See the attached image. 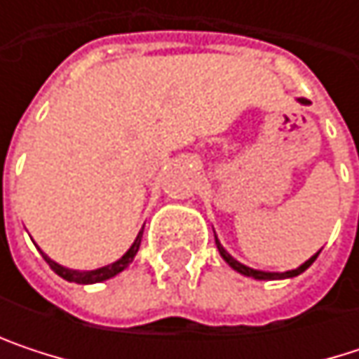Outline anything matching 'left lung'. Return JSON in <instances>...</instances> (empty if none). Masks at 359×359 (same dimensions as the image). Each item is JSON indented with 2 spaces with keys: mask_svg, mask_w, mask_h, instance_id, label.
Here are the masks:
<instances>
[{
  "mask_svg": "<svg viewBox=\"0 0 359 359\" xmlns=\"http://www.w3.org/2000/svg\"><path fill=\"white\" fill-rule=\"evenodd\" d=\"M299 104H308V100H299ZM216 248H218V251H220V255L224 257V262L231 266V268H235L237 272H241V274H245V276H251V278H257V280H276V278H291V276H297V274H302L304 270H308L312 264H314V259L318 257V253L316 255H312L308 262H304L299 268H295V270H287V272H262V270H253V268H250V266H243L241 262H237L229 251L224 250L222 245H220V241L216 239Z\"/></svg>",
  "mask_w": 359,
  "mask_h": 359,
  "instance_id": "left-lung-1",
  "label": "left lung"
}]
</instances>
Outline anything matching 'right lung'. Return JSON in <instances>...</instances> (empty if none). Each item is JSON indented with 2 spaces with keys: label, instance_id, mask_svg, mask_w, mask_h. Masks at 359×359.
<instances>
[{
  "label": "right lung",
  "instance_id": "1",
  "mask_svg": "<svg viewBox=\"0 0 359 359\" xmlns=\"http://www.w3.org/2000/svg\"><path fill=\"white\" fill-rule=\"evenodd\" d=\"M141 237H143V231L137 235V239H135V243L130 245V250L126 251L118 262H114V264H109V266H104V268H97V270H70V268H64V266H60V264H55L53 259H49L43 251H41V255L45 257V262L51 266V270L57 274V276H62V278H66V280H70V283H79V285H91V283H102V280H108L111 276H116L118 272H122L130 262H133V257L137 255V251H139V245H141Z\"/></svg>",
  "mask_w": 359,
  "mask_h": 359
}]
</instances>
